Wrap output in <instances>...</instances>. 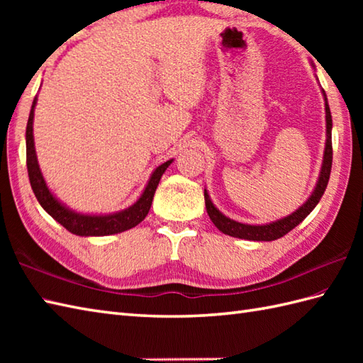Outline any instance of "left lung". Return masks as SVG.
<instances>
[{
    "label": "left lung",
    "instance_id": "left-lung-1",
    "mask_svg": "<svg viewBox=\"0 0 363 363\" xmlns=\"http://www.w3.org/2000/svg\"><path fill=\"white\" fill-rule=\"evenodd\" d=\"M321 94H323V98H325L326 142H325V152H323V162H321L318 179L309 198H307L295 212L287 215V217L269 221V223H264V225H248V223H240L229 218L225 213L220 212L217 209V206L212 203L209 191H207V189H204L207 213H209V218L212 220L213 225L217 226L218 230H221L223 234L235 237V238H245V240H252V242H273V240H277V238L284 237L287 233H290L293 228H296L299 223L315 209V206L320 203V199L328 187L330 167H333V117H330L328 96L323 89H321Z\"/></svg>",
    "mask_w": 363,
    "mask_h": 363
}]
</instances>
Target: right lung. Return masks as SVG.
Wrapping results in <instances>:
<instances>
[{
	"instance_id": "right-lung-1",
	"label": "right lung",
	"mask_w": 363,
	"mask_h": 363,
	"mask_svg": "<svg viewBox=\"0 0 363 363\" xmlns=\"http://www.w3.org/2000/svg\"><path fill=\"white\" fill-rule=\"evenodd\" d=\"M37 104V96L33 101L30 107L28 125H26V165H28V174L29 182L33 187L34 195L37 198L38 204L43 207L46 213L60 223L67 230H70L74 235L81 237H103V235H112L125 233L128 229L135 228L138 223L145 220L146 215L150 212V207L152 203L154 194L159 186V181L165 169L172 164L173 159H169L164 164L154 168L148 182L137 198L134 204L118 212L112 213H82L70 209L67 204H64L60 199L52 194L51 189L46 184L43 173L38 165L37 152H35V143H34V109Z\"/></svg>"
}]
</instances>
